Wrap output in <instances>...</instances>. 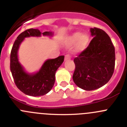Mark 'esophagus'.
Masks as SVG:
<instances>
[{
  "label": "esophagus",
  "instance_id": "esophagus-1",
  "mask_svg": "<svg viewBox=\"0 0 127 127\" xmlns=\"http://www.w3.org/2000/svg\"><path fill=\"white\" fill-rule=\"evenodd\" d=\"M70 59H71V56L69 55H65V58H64V60L65 61H67V60H70Z\"/></svg>",
  "mask_w": 127,
  "mask_h": 127
}]
</instances>
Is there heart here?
<instances>
[{
    "mask_svg": "<svg viewBox=\"0 0 127 127\" xmlns=\"http://www.w3.org/2000/svg\"><path fill=\"white\" fill-rule=\"evenodd\" d=\"M89 40L90 38L88 34H82L80 32H76L73 33L71 36L69 37L67 40V42L69 44H74L77 41H78L76 47L77 50L78 51H82L87 47Z\"/></svg>",
    "mask_w": 127,
    "mask_h": 127,
    "instance_id": "obj_1",
    "label": "heart"
}]
</instances>
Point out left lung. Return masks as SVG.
<instances>
[{"mask_svg": "<svg viewBox=\"0 0 127 127\" xmlns=\"http://www.w3.org/2000/svg\"><path fill=\"white\" fill-rule=\"evenodd\" d=\"M94 37L89 45L75 57L72 79L85 90L98 89L111 79L115 67V48L109 36L102 29L91 28Z\"/></svg>", "mask_w": 127, "mask_h": 127, "instance_id": "8db88e82", "label": "left lung"}]
</instances>
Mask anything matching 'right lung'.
Listing matches in <instances>:
<instances>
[{"instance_id": "right-lung-1", "label": "right lung", "mask_w": 127, "mask_h": 127, "mask_svg": "<svg viewBox=\"0 0 127 127\" xmlns=\"http://www.w3.org/2000/svg\"><path fill=\"white\" fill-rule=\"evenodd\" d=\"M43 35H52L51 32L42 33ZM41 32L39 29H29L23 32L15 40L10 53V71L15 85L20 91L27 95L39 96L50 92L55 81V73L63 63L64 56L48 60L44 63L38 72L29 74L24 71L18 59V50L20 45L25 37H39Z\"/></svg>"}]
</instances>
